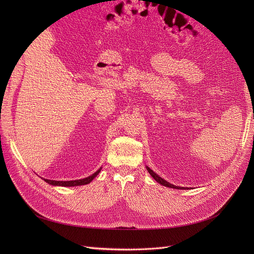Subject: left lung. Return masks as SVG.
<instances>
[{"label":"left lung","instance_id":"8db88e82","mask_svg":"<svg viewBox=\"0 0 254 254\" xmlns=\"http://www.w3.org/2000/svg\"><path fill=\"white\" fill-rule=\"evenodd\" d=\"M146 170L148 171V173L151 175V177L153 179H155L158 183H160V184H162V186H164V187H167V188H172V189H177V190H186L187 188H182V187H176V186H174V184H172V183H170V182H167L166 180H164V179H162L161 178L160 176H158L155 172H153L152 170H150V168L148 167V166H146Z\"/></svg>","mask_w":254,"mask_h":254}]
</instances>
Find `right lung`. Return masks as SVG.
I'll return each mask as SVG.
<instances>
[{
  "label": "right lung",
  "instance_id": "1",
  "mask_svg": "<svg viewBox=\"0 0 254 254\" xmlns=\"http://www.w3.org/2000/svg\"><path fill=\"white\" fill-rule=\"evenodd\" d=\"M102 167L99 168L98 171H96L94 174H92L91 176L87 177V178L83 179H78V180H70V181H56V180H49V179H44L45 182H48L49 184H52L54 187H78V186H84V184L90 183L92 180H93L95 177L101 173Z\"/></svg>",
  "mask_w": 254,
  "mask_h": 254
}]
</instances>
